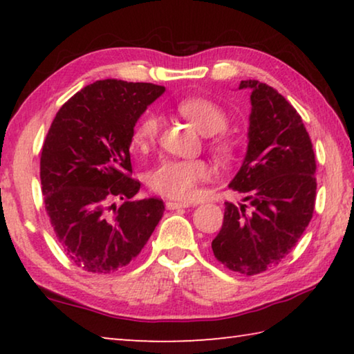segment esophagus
I'll use <instances>...</instances> for the list:
<instances>
[{"instance_id":"obj_1","label":"esophagus","mask_w":354,"mask_h":354,"mask_svg":"<svg viewBox=\"0 0 354 354\" xmlns=\"http://www.w3.org/2000/svg\"><path fill=\"white\" fill-rule=\"evenodd\" d=\"M165 206H167V209H170V211H175V209L189 207L187 203H176V201H167Z\"/></svg>"}]
</instances>
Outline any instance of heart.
<instances>
[{
	"label": "heart",
	"instance_id": "heart-1",
	"mask_svg": "<svg viewBox=\"0 0 354 354\" xmlns=\"http://www.w3.org/2000/svg\"><path fill=\"white\" fill-rule=\"evenodd\" d=\"M178 112L185 117L203 134L212 136L211 145L221 159H231L236 145L231 137L221 134L227 127V113L215 101L203 97L184 98L178 103ZM220 132V135L216 133ZM159 134V118L147 115L140 120L133 134L136 148L148 149ZM211 169L203 159H165L149 171L148 184L154 194L171 200L187 201L196 195L198 184L206 181Z\"/></svg>",
	"mask_w": 354,
	"mask_h": 354
}]
</instances>
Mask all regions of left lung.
<instances>
[{
  "label": "left lung",
  "mask_w": 354,
  "mask_h": 354,
  "mask_svg": "<svg viewBox=\"0 0 354 354\" xmlns=\"http://www.w3.org/2000/svg\"><path fill=\"white\" fill-rule=\"evenodd\" d=\"M239 88H251L250 142L230 187L248 205L226 203L212 251L226 268L253 277L278 266L308 227L317 164L301 117L277 88L256 80L242 81Z\"/></svg>",
  "instance_id": "1"
}]
</instances>
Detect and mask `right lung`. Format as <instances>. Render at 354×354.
<instances>
[{"mask_svg": "<svg viewBox=\"0 0 354 354\" xmlns=\"http://www.w3.org/2000/svg\"><path fill=\"white\" fill-rule=\"evenodd\" d=\"M149 82L104 80L64 103L40 156L41 194L50 223L68 259L81 270L109 274L133 262L164 215V201H129V145L137 118L164 93ZM113 199H124L120 208Z\"/></svg>", "mask_w": 354, "mask_h": 354, "instance_id": "right-lung-1", "label": "right lung"}]
</instances>
